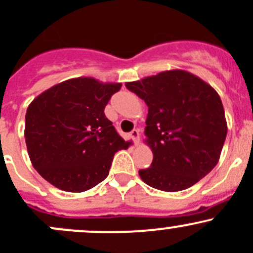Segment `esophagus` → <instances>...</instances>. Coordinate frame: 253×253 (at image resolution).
<instances>
[{"instance_id":"obj_1","label":"esophagus","mask_w":253,"mask_h":253,"mask_svg":"<svg viewBox=\"0 0 253 253\" xmlns=\"http://www.w3.org/2000/svg\"><path fill=\"white\" fill-rule=\"evenodd\" d=\"M130 136L132 137V140L135 141V144H139L140 141V134H139V130L134 129L131 132H130Z\"/></svg>"}]
</instances>
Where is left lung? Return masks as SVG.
Listing matches in <instances>:
<instances>
[{
  "mask_svg": "<svg viewBox=\"0 0 253 253\" xmlns=\"http://www.w3.org/2000/svg\"><path fill=\"white\" fill-rule=\"evenodd\" d=\"M149 107L145 144L154 154L139 176L152 188L178 192L209 173L227 134L224 107L209 84L184 70L126 82Z\"/></svg>",
  "mask_w": 253,
  "mask_h": 253,
  "instance_id": "left-lung-1",
  "label": "left lung"
}]
</instances>
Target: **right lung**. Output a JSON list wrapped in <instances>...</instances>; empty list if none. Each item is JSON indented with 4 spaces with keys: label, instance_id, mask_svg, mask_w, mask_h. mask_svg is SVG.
<instances>
[{
    "label": "right lung",
    "instance_id": "right-lung-1",
    "mask_svg": "<svg viewBox=\"0 0 253 253\" xmlns=\"http://www.w3.org/2000/svg\"><path fill=\"white\" fill-rule=\"evenodd\" d=\"M122 84L76 77L37 96L26 113L27 150L34 169L65 192L80 193L101 183L114 154L127 149L104 114Z\"/></svg>",
    "mask_w": 253,
    "mask_h": 253
}]
</instances>
